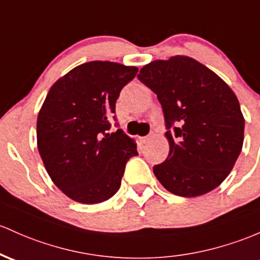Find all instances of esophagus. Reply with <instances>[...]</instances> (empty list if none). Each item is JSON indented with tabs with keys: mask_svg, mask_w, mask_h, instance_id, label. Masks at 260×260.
Returning <instances> with one entry per match:
<instances>
[{
	"mask_svg": "<svg viewBox=\"0 0 260 260\" xmlns=\"http://www.w3.org/2000/svg\"><path fill=\"white\" fill-rule=\"evenodd\" d=\"M139 141H141V143H143V144H147L148 142L150 141V136H145V137H142V138H139Z\"/></svg>",
	"mask_w": 260,
	"mask_h": 260,
	"instance_id": "1",
	"label": "esophagus"
}]
</instances>
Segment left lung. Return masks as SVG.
Listing matches in <instances>:
<instances>
[{
    "instance_id": "1",
    "label": "left lung",
    "mask_w": 260,
    "mask_h": 260,
    "mask_svg": "<svg viewBox=\"0 0 260 260\" xmlns=\"http://www.w3.org/2000/svg\"><path fill=\"white\" fill-rule=\"evenodd\" d=\"M158 98L170 150L154 165L174 195L195 198L218 186L242 150L244 118L237 96L212 70L184 55L154 60L138 74Z\"/></svg>"
}]
</instances>
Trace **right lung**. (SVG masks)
I'll use <instances>...</instances> for the list:
<instances>
[{"label":"right lung","instance_id":"right-lung-1","mask_svg":"<svg viewBox=\"0 0 260 260\" xmlns=\"http://www.w3.org/2000/svg\"><path fill=\"white\" fill-rule=\"evenodd\" d=\"M137 73L118 62L88 61L59 79L45 98L37 119L38 150L51 180L74 201L112 198L127 161L138 155L135 139L123 131L108 133L107 119Z\"/></svg>","mask_w":260,"mask_h":260}]
</instances>
